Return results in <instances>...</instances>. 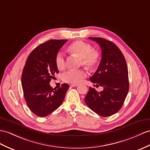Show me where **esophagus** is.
<instances>
[{"label": "esophagus", "instance_id": "obj_1", "mask_svg": "<svg viewBox=\"0 0 150 150\" xmlns=\"http://www.w3.org/2000/svg\"><path fill=\"white\" fill-rule=\"evenodd\" d=\"M71 86L72 87H75V86H78V84H71Z\"/></svg>", "mask_w": 150, "mask_h": 150}]
</instances>
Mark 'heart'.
I'll return each mask as SVG.
<instances>
[{
    "mask_svg": "<svg viewBox=\"0 0 150 150\" xmlns=\"http://www.w3.org/2000/svg\"><path fill=\"white\" fill-rule=\"evenodd\" d=\"M71 52L81 58V64L88 68L96 67L100 60V53L92 50L89 43L83 41H76L71 44L69 47ZM55 65L58 70H64L66 66V60L64 53L58 52L55 57ZM86 77V72L83 70H69L62 76L65 82L78 84Z\"/></svg>",
    "mask_w": 150,
    "mask_h": 150,
    "instance_id": "1",
    "label": "heart"
}]
</instances>
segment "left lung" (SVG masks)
<instances>
[{
	"label": "left lung",
	"instance_id": "obj_1",
	"mask_svg": "<svg viewBox=\"0 0 150 150\" xmlns=\"http://www.w3.org/2000/svg\"><path fill=\"white\" fill-rule=\"evenodd\" d=\"M88 38L97 42L102 50L100 64L90 80L104 90L97 92L90 87L85 100L93 111L108 117L122 108L129 92L127 65L122 52L112 42L100 38Z\"/></svg>",
	"mask_w": 150,
	"mask_h": 150
}]
</instances>
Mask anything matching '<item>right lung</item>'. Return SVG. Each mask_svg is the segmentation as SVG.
Segmentation results:
<instances>
[{
  "mask_svg": "<svg viewBox=\"0 0 150 150\" xmlns=\"http://www.w3.org/2000/svg\"><path fill=\"white\" fill-rule=\"evenodd\" d=\"M67 39H52L44 42L28 57L21 75L23 96L31 111L45 117L60 106L69 86L64 83L53 88L50 82L59 73L55 65V57Z\"/></svg>",
  "mask_w": 150,
  "mask_h": 150,
  "instance_id": "obj_1",
  "label": "right lung"
}]
</instances>
